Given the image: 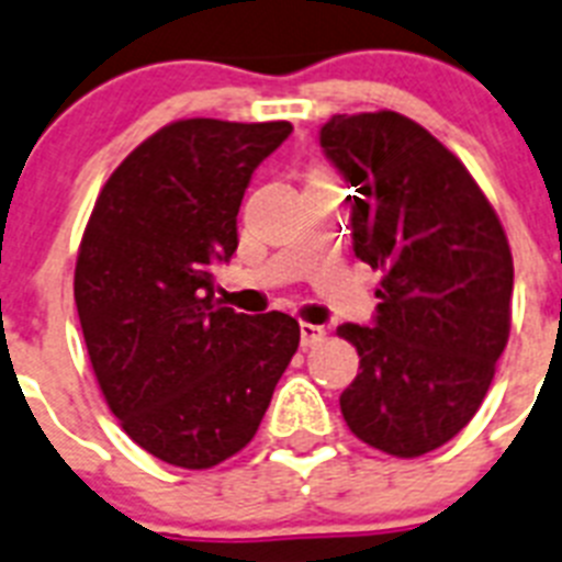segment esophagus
<instances>
[{
  "label": "esophagus",
  "mask_w": 562,
  "mask_h": 562,
  "mask_svg": "<svg viewBox=\"0 0 562 562\" xmlns=\"http://www.w3.org/2000/svg\"><path fill=\"white\" fill-rule=\"evenodd\" d=\"M300 339H302V348H314L325 339V328L322 325H311V322H302L300 325Z\"/></svg>",
  "instance_id": "1"
}]
</instances>
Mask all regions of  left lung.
Returning <instances> with one entry per match:
<instances>
[{
    "label": "left lung",
    "instance_id": "obj_1",
    "mask_svg": "<svg viewBox=\"0 0 562 562\" xmlns=\"http://www.w3.org/2000/svg\"><path fill=\"white\" fill-rule=\"evenodd\" d=\"M319 144L356 189V257L382 271L373 328L336 330L359 353L341 416L373 450L418 458L490 390L512 325L509 240L467 166L407 115H334Z\"/></svg>",
    "mask_w": 562,
    "mask_h": 562
}]
</instances>
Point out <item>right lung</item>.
Masks as SVG:
<instances>
[{
  "mask_svg": "<svg viewBox=\"0 0 562 562\" xmlns=\"http://www.w3.org/2000/svg\"><path fill=\"white\" fill-rule=\"evenodd\" d=\"M288 121L183 119L110 175L76 260V308L106 407L138 447L180 470L237 456L300 348L294 316L214 305L212 266L237 251L251 172Z\"/></svg>",
  "mask_w": 562,
  "mask_h": 562,
  "instance_id": "obj_1",
  "label": "right lung"
}]
</instances>
